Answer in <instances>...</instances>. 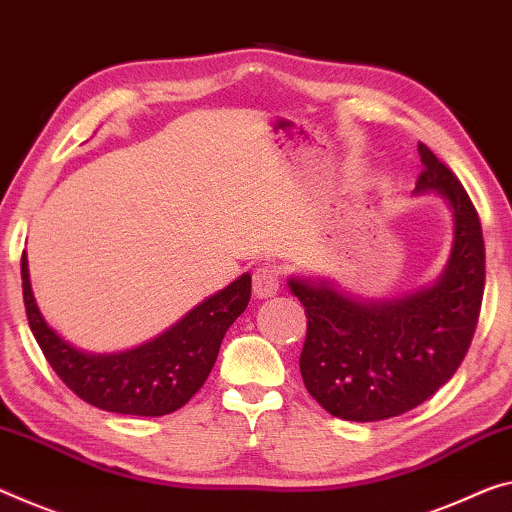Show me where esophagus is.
Instances as JSON below:
<instances>
[{
    "instance_id": "esophagus-1",
    "label": "esophagus",
    "mask_w": 512,
    "mask_h": 512,
    "mask_svg": "<svg viewBox=\"0 0 512 512\" xmlns=\"http://www.w3.org/2000/svg\"><path fill=\"white\" fill-rule=\"evenodd\" d=\"M281 286V274L274 265H261L254 272V295L256 297H272Z\"/></svg>"
}]
</instances>
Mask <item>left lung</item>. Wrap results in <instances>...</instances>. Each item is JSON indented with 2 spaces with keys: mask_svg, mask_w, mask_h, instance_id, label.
Instances as JSON below:
<instances>
[{
  "mask_svg": "<svg viewBox=\"0 0 512 512\" xmlns=\"http://www.w3.org/2000/svg\"><path fill=\"white\" fill-rule=\"evenodd\" d=\"M416 192L453 210V251L435 286L396 302H357L329 283L290 279L306 313L300 371L306 391L345 421H382L419 407L451 380L474 338L485 288L478 212L458 176L426 144Z\"/></svg>",
  "mask_w": 512,
  "mask_h": 512,
  "instance_id": "obj_1",
  "label": "left lung"
}]
</instances>
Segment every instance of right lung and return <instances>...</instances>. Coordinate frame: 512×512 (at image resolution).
I'll return each mask as SVG.
<instances>
[{
  "instance_id": "add662e5",
  "label": "right lung",
  "mask_w": 512,
  "mask_h": 512,
  "mask_svg": "<svg viewBox=\"0 0 512 512\" xmlns=\"http://www.w3.org/2000/svg\"><path fill=\"white\" fill-rule=\"evenodd\" d=\"M20 265L31 334L52 371L84 403L116 414L164 416L180 410L208 380L226 329L251 297V277L242 274L151 343L119 355H86L47 327L31 295L25 254Z\"/></svg>"
}]
</instances>
